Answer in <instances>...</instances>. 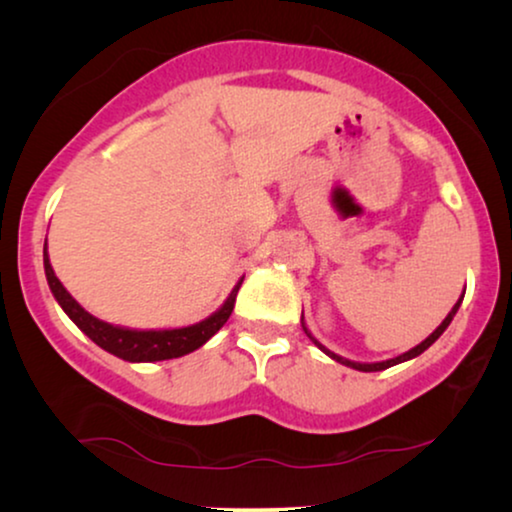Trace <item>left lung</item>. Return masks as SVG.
<instances>
[{
	"instance_id": "left-lung-1",
	"label": "left lung",
	"mask_w": 512,
	"mask_h": 512,
	"mask_svg": "<svg viewBox=\"0 0 512 512\" xmlns=\"http://www.w3.org/2000/svg\"><path fill=\"white\" fill-rule=\"evenodd\" d=\"M461 300H464V296H461L457 303H454V307L450 310V314H447V317L443 319V324H440L436 331H433L429 338H426L424 342H419L417 347H412L410 352H405V354H401V356H396V359H387V361H380V363H359V361H349V359H345V356H338L335 352H331V349H326L324 345H321V342L314 338V335L307 331V326H305V321H303V331L307 333V338H310L314 345H317L321 352H324L326 356H331L333 361H338V363H342V366H349V368H354V370H361V373H375V370H387V368H391V366H396V363H403V361H410V359H415V356H419L422 352H426V349H429L433 342H436L440 335L445 333V328L450 326V321L454 319V314H457V310H459V305H461Z\"/></svg>"
}]
</instances>
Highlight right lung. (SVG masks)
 Masks as SVG:
<instances>
[{
  "label": "right lung",
  "mask_w": 512,
  "mask_h": 512,
  "mask_svg": "<svg viewBox=\"0 0 512 512\" xmlns=\"http://www.w3.org/2000/svg\"><path fill=\"white\" fill-rule=\"evenodd\" d=\"M44 270L51 293L58 300V305L65 310L69 319L88 335L95 345H100L104 352L118 356V359L130 361V363H151V361H165V359H179V356L191 354L195 349L205 345L219 328L226 324L230 312L235 307L237 291H240L242 279L235 284V289L230 291L219 310L209 314L207 319L198 321L193 326L184 328H163V331H137V328H123L107 324V321L93 317V314L83 310L76 300L69 296V291L62 286V282L55 277L53 265L48 261V251L44 244Z\"/></svg>",
  "instance_id": "right-lung-1"
}]
</instances>
